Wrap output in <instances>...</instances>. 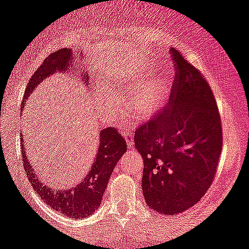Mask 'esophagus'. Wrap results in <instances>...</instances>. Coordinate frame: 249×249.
<instances>
[{
	"label": "esophagus",
	"mask_w": 249,
	"mask_h": 249,
	"mask_svg": "<svg viewBox=\"0 0 249 249\" xmlns=\"http://www.w3.org/2000/svg\"><path fill=\"white\" fill-rule=\"evenodd\" d=\"M122 133L124 139L127 141V143H128V146L132 148V146H133V133H132L131 131H122Z\"/></svg>",
	"instance_id": "esophagus-1"
}]
</instances>
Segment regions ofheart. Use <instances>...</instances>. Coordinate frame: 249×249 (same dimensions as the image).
<instances>
[{"label":"heart","instance_id":"obj_1","mask_svg":"<svg viewBox=\"0 0 249 249\" xmlns=\"http://www.w3.org/2000/svg\"><path fill=\"white\" fill-rule=\"evenodd\" d=\"M169 82L156 77L138 87L128 98V110L139 117H146L160 110L169 95ZM117 96L108 89H99L98 100L106 112H113Z\"/></svg>","mask_w":249,"mask_h":249}]
</instances>
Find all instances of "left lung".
I'll return each instance as SVG.
<instances>
[{
  "label": "left lung",
  "instance_id": "1",
  "mask_svg": "<svg viewBox=\"0 0 249 249\" xmlns=\"http://www.w3.org/2000/svg\"><path fill=\"white\" fill-rule=\"evenodd\" d=\"M171 104L136 131L144 160V199L159 214L175 215L197 204L209 189L222 149L219 108L209 84L178 50Z\"/></svg>",
  "mask_w": 249,
  "mask_h": 249
}]
</instances>
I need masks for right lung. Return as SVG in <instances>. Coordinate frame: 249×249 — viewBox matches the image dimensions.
Instances as JSON below:
<instances>
[{"instance_id": "1", "label": "right lung", "mask_w": 249, "mask_h": 249, "mask_svg": "<svg viewBox=\"0 0 249 249\" xmlns=\"http://www.w3.org/2000/svg\"><path fill=\"white\" fill-rule=\"evenodd\" d=\"M53 57H56L53 58L56 60V62L52 63L51 68L47 67L46 73L40 74V77L35 74L30 79L29 84L27 85V89H25V101L27 99H29L30 94L41 83V80L46 79L47 77H50V74H53L56 70L62 71L67 68L71 63L70 61L73 60L72 52L70 49H63L55 52ZM99 134H100L99 149L96 151L95 160H94L88 175L83 177V179H80L79 183L75 184L74 187L65 188L62 191L50 188L37 178L34 167H32L29 159L25 154L24 145H23V136L20 138L23 165H24L27 176L34 191L39 194L46 204L71 219H82V217L89 216L100 207L101 199H103V196L107 187L111 174L117 165L118 160L127 150L126 141L113 127H107Z\"/></svg>"}]
</instances>
